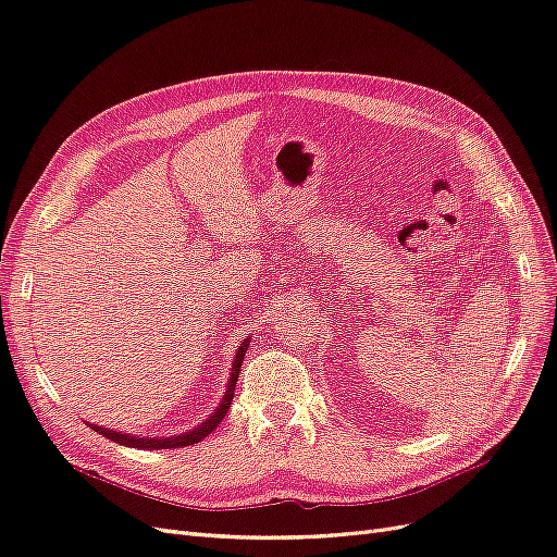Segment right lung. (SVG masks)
Returning <instances> with one entry per match:
<instances>
[{"instance_id": "1", "label": "right lung", "mask_w": 557, "mask_h": 557, "mask_svg": "<svg viewBox=\"0 0 557 557\" xmlns=\"http://www.w3.org/2000/svg\"><path fill=\"white\" fill-rule=\"evenodd\" d=\"M248 344H250V336L248 339H244L237 348V352H234V360H232V369H230V379H227V387L223 393V399L218 401L215 411L205 420V423H199L197 428L188 430V432H181V434H172V436H141V434H127V432H117V430H111V428H104V425H92L88 423L95 432H99L102 436H107V440L121 444V446H129V448H137V450H162V448H181V446H193V444H199L201 440H207V436L221 425V420L225 418L230 404H232V397H234V387H237V379H239V372H242V362H244V356L248 350Z\"/></svg>"}]
</instances>
